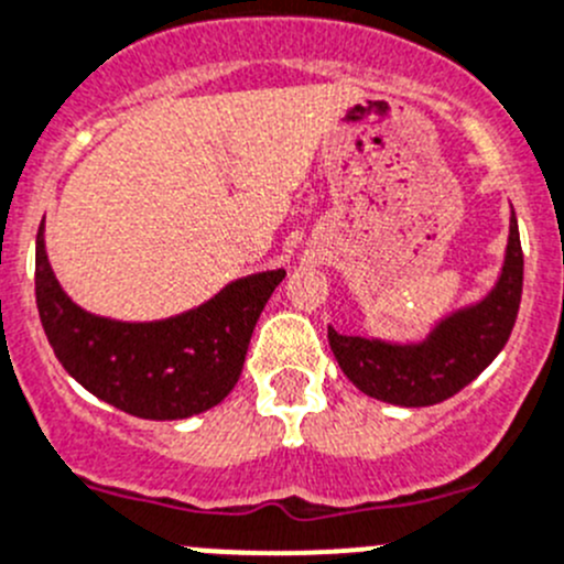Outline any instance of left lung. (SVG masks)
<instances>
[{
  "instance_id": "8db88e82",
  "label": "left lung",
  "mask_w": 564,
  "mask_h": 564,
  "mask_svg": "<svg viewBox=\"0 0 564 564\" xmlns=\"http://www.w3.org/2000/svg\"><path fill=\"white\" fill-rule=\"evenodd\" d=\"M521 292L523 250L512 212L505 267L496 286L477 305L441 319L424 341L388 344L341 336L333 327H327V338L341 371L366 397L402 408H427L455 397L501 352L516 325Z\"/></svg>"
}]
</instances>
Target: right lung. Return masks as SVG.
Returning a JSON list of instances; mask_svg holds the SVG:
<instances>
[{
    "mask_svg": "<svg viewBox=\"0 0 564 564\" xmlns=\"http://www.w3.org/2000/svg\"><path fill=\"white\" fill-rule=\"evenodd\" d=\"M283 270L228 283L204 305L160 322H118L79 308L35 242L41 325L63 369L93 397L137 419L173 421L215 408L242 375L250 336Z\"/></svg>",
    "mask_w": 564,
    "mask_h": 564,
    "instance_id": "1",
    "label": "right lung"
}]
</instances>
